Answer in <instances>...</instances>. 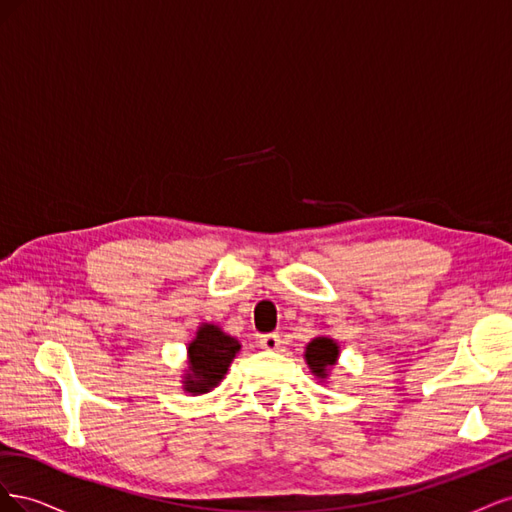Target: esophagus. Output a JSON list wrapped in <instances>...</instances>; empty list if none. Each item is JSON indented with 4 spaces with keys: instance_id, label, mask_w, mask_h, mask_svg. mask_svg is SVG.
Listing matches in <instances>:
<instances>
[{
    "instance_id": "esophagus-1",
    "label": "esophagus",
    "mask_w": 512,
    "mask_h": 512,
    "mask_svg": "<svg viewBox=\"0 0 512 512\" xmlns=\"http://www.w3.org/2000/svg\"><path fill=\"white\" fill-rule=\"evenodd\" d=\"M280 335L277 333H267V335H260V348L265 350H277L280 348Z\"/></svg>"
}]
</instances>
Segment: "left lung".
I'll use <instances>...</instances> for the list:
<instances>
[{"mask_svg":"<svg viewBox=\"0 0 512 512\" xmlns=\"http://www.w3.org/2000/svg\"><path fill=\"white\" fill-rule=\"evenodd\" d=\"M303 359L309 371H312L320 382H327L331 369L337 365V359H339V344L333 337L318 335L305 346Z\"/></svg>","mask_w":512,"mask_h":512,"instance_id":"8db88e82","label":"left lung"}]
</instances>
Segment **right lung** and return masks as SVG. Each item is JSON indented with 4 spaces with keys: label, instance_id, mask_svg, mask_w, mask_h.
I'll return each instance as SVG.
<instances>
[{
    "label": "right lung",
    "instance_id": "1",
    "mask_svg": "<svg viewBox=\"0 0 512 512\" xmlns=\"http://www.w3.org/2000/svg\"><path fill=\"white\" fill-rule=\"evenodd\" d=\"M239 350V339L228 335L218 324H200L194 339L188 344L185 374L181 376L183 391L190 395L211 393L228 374V367L235 361Z\"/></svg>",
    "mask_w": 512,
    "mask_h": 512
}]
</instances>
